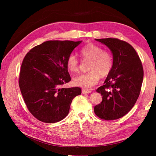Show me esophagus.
I'll return each mask as SVG.
<instances>
[{"mask_svg": "<svg viewBox=\"0 0 156 156\" xmlns=\"http://www.w3.org/2000/svg\"><path fill=\"white\" fill-rule=\"evenodd\" d=\"M91 92V90H86V89H83L82 90V93L83 94H89Z\"/></svg>", "mask_w": 156, "mask_h": 156, "instance_id": "34e87169", "label": "esophagus"}]
</instances>
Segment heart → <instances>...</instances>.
<instances>
[{"mask_svg":"<svg viewBox=\"0 0 156 156\" xmlns=\"http://www.w3.org/2000/svg\"><path fill=\"white\" fill-rule=\"evenodd\" d=\"M81 54L84 60L90 61L88 68L89 72L75 76L73 82L77 86L90 88L99 82L101 75L105 77L110 73L113 66V58L109 51L93 43L84 46L81 49ZM66 65L70 72H77L80 61L74 54H70Z\"/></svg>","mask_w":156,"mask_h":156,"instance_id":"1","label":"heart"}]
</instances>
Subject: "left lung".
<instances>
[{"label":"left lung","instance_id":"left-lung-1","mask_svg":"<svg viewBox=\"0 0 156 156\" xmlns=\"http://www.w3.org/2000/svg\"><path fill=\"white\" fill-rule=\"evenodd\" d=\"M107 45L113 55V66L104 84L96 92L102 96L94 112L105 120L119 119L128 112L137 100L142 86L144 71L135 49L117 38L96 39Z\"/></svg>","mask_w":156,"mask_h":156}]
</instances>
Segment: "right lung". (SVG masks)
<instances>
[{
  "mask_svg": "<svg viewBox=\"0 0 156 156\" xmlns=\"http://www.w3.org/2000/svg\"><path fill=\"white\" fill-rule=\"evenodd\" d=\"M81 41L49 40L30 49L23 60L19 85L27 107L36 119L52 124L66 116L79 87L61 88L71 81L66 61Z\"/></svg>",
  "mask_w": 156,
  "mask_h": 156,
  "instance_id": "1",
  "label": "right lung"
}]
</instances>
